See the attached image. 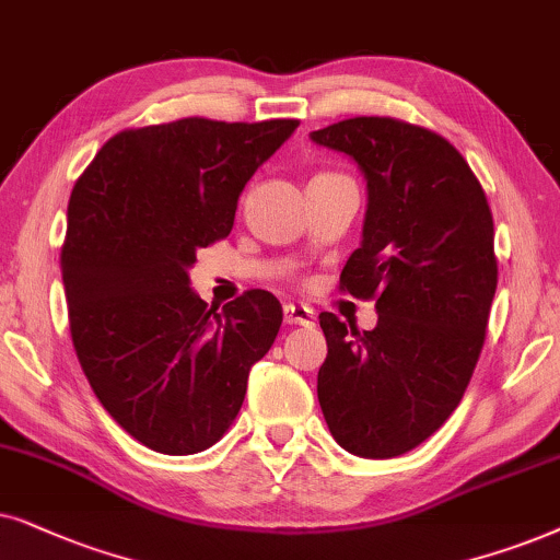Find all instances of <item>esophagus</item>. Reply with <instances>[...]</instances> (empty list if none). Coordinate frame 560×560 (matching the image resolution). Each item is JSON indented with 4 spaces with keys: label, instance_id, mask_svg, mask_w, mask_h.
I'll list each match as a JSON object with an SVG mask.
<instances>
[{
    "label": "esophagus",
    "instance_id": "obj_1",
    "mask_svg": "<svg viewBox=\"0 0 560 560\" xmlns=\"http://www.w3.org/2000/svg\"><path fill=\"white\" fill-rule=\"evenodd\" d=\"M312 317H315V312H312L307 304H294V302L284 304L287 325H312Z\"/></svg>",
    "mask_w": 560,
    "mask_h": 560
}]
</instances>
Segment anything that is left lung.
<instances>
[{
	"instance_id": "obj_1",
	"label": "left lung",
	"mask_w": 560,
	"mask_h": 560,
	"mask_svg": "<svg viewBox=\"0 0 560 560\" xmlns=\"http://www.w3.org/2000/svg\"><path fill=\"white\" fill-rule=\"evenodd\" d=\"M310 138L366 178L363 241L340 289L376 300L378 312L363 332L319 315L317 399L340 448L394 458L428 441L471 382L497 292L494 220L479 178L438 132L350 117Z\"/></svg>"
}]
</instances>
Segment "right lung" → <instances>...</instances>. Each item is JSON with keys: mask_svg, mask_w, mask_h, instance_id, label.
<instances>
[{"mask_svg": "<svg viewBox=\"0 0 560 560\" xmlns=\"http://www.w3.org/2000/svg\"><path fill=\"white\" fill-rule=\"evenodd\" d=\"M296 125L184 117L122 130L73 186L61 250L73 350L145 448L189 456L218 443L273 346L284 319L273 294L250 289L218 312L189 268L230 235L245 184Z\"/></svg>", "mask_w": 560, "mask_h": 560, "instance_id": "1", "label": "right lung"}]
</instances>
